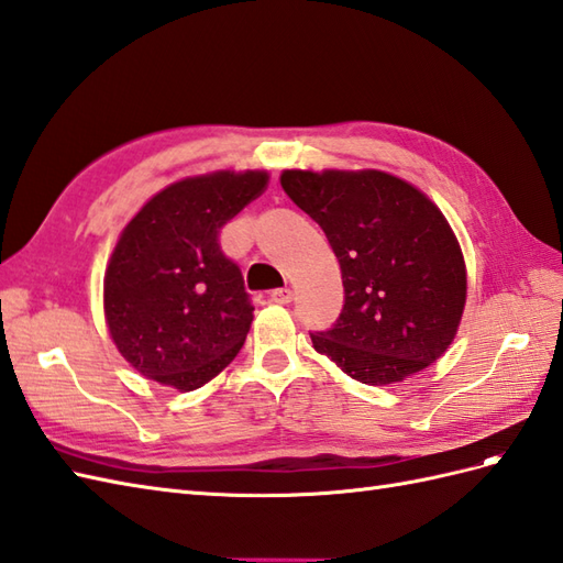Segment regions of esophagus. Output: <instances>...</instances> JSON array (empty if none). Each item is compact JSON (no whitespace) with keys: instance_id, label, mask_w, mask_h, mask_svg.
<instances>
[{"instance_id":"1","label":"esophagus","mask_w":563,"mask_h":563,"mask_svg":"<svg viewBox=\"0 0 563 563\" xmlns=\"http://www.w3.org/2000/svg\"><path fill=\"white\" fill-rule=\"evenodd\" d=\"M291 298H294L291 289H274V291L269 294V300H272V303H279V306L291 303Z\"/></svg>"}]
</instances>
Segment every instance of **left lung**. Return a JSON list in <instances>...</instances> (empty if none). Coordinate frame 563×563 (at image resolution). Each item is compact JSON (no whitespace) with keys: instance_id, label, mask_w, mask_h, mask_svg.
I'll return each mask as SVG.
<instances>
[{"instance_id":"8db88e82","label":"left lung","mask_w":563,"mask_h":563,"mask_svg":"<svg viewBox=\"0 0 563 563\" xmlns=\"http://www.w3.org/2000/svg\"><path fill=\"white\" fill-rule=\"evenodd\" d=\"M282 188L324 231L346 303L312 346L363 385L387 387L442 358L468 274L454 229L413 184L379 169H284Z\"/></svg>"}]
</instances>
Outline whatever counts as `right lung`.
<instances>
[{
	"label": "right lung",
	"instance_id": "right-lung-1",
	"mask_svg": "<svg viewBox=\"0 0 563 563\" xmlns=\"http://www.w3.org/2000/svg\"><path fill=\"white\" fill-rule=\"evenodd\" d=\"M267 184L265 169L186 176L123 227L104 269V322L143 377L194 391L236 358L253 306L217 236Z\"/></svg>",
	"mask_w": 563,
	"mask_h": 563
}]
</instances>
